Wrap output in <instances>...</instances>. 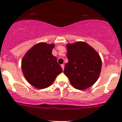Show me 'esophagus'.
<instances>
[{
	"instance_id": "esophagus-1",
	"label": "esophagus",
	"mask_w": 122,
	"mask_h": 122,
	"mask_svg": "<svg viewBox=\"0 0 122 122\" xmlns=\"http://www.w3.org/2000/svg\"><path fill=\"white\" fill-rule=\"evenodd\" d=\"M61 68H62V70H64V64H62V65H61Z\"/></svg>"
}]
</instances>
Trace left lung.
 Wrapping results in <instances>:
<instances>
[{
  "instance_id": "obj_1",
  "label": "left lung",
  "mask_w": 122,
  "mask_h": 122,
  "mask_svg": "<svg viewBox=\"0 0 122 122\" xmlns=\"http://www.w3.org/2000/svg\"><path fill=\"white\" fill-rule=\"evenodd\" d=\"M68 62L64 73L75 89L83 90L92 86L101 73L102 60L97 51L85 41L66 45Z\"/></svg>"
}]
</instances>
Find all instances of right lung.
I'll return each instance as SVG.
<instances>
[{
    "mask_svg": "<svg viewBox=\"0 0 122 122\" xmlns=\"http://www.w3.org/2000/svg\"><path fill=\"white\" fill-rule=\"evenodd\" d=\"M54 44L40 42L25 53L21 61L22 73L30 85L38 89H46L62 72L57 60L52 54Z\"/></svg>",
    "mask_w": 122,
    "mask_h": 122,
    "instance_id": "add662e5",
    "label": "right lung"
}]
</instances>
